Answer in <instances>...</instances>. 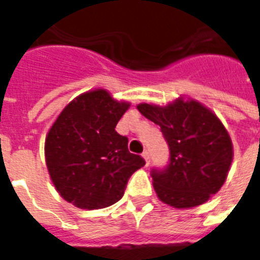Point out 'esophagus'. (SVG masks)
Here are the masks:
<instances>
[{
    "label": "esophagus",
    "instance_id": "obj_1",
    "mask_svg": "<svg viewBox=\"0 0 260 260\" xmlns=\"http://www.w3.org/2000/svg\"><path fill=\"white\" fill-rule=\"evenodd\" d=\"M142 156L144 158V160H146V166H148V165H150V152H148V151H144L142 154Z\"/></svg>",
    "mask_w": 260,
    "mask_h": 260
}]
</instances>
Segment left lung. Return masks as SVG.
I'll return each instance as SVG.
<instances>
[{
	"mask_svg": "<svg viewBox=\"0 0 260 260\" xmlns=\"http://www.w3.org/2000/svg\"><path fill=\"white\" fill-rule=\"evenodd\" d=\"M138 110L160 126L170 148V162L151 171L159 200L185 209L201 205L221 189L234 147L218 117L194 100L178 98L166 106L139 104Z\"/></svg>",
	"mask_w": 260,
	"mask_h": 260,
	"instance_id": "1",
	"label": "left lung"
}]
</instances>
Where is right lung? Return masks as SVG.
<instances>
[{"mask_svg":"<svg viewBox=\"0 0 260 260\" xmlns=\"http://www.w3.org/2000/svg\"><path fill=\"white\" fill-rule=\"evenodd\" d=\"M128 108L129 102L116 101L106 90H91L74 98L48 131L44 154L51 181L77 208L116 204L131 175L146 165L114 129Z\"/></svg>","mask_w":260,"mask_h":260,"instance_id":"obj_1","label":"right lung"}]
</instances>
